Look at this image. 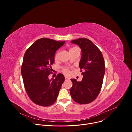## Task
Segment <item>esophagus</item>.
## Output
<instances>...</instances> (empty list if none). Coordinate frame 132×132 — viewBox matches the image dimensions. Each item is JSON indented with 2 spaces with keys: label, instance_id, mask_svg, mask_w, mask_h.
Returning <instances> with one entry per match:
<instances>
[{
  "label": "esophagus",
  "instance_id": "1",
  "mask_svg": "<svg viewBox=\"0 0 132 132\" xmlns=\"http://www.w3.org/2000/svg\"><path fill=\"white\" fill-rule=\"evenodd\" d=\"M65 80H66V81H67V80H69V79H70V78H68V77H65Z\"/></svg>",
  "mask_w": 132,
  "mask_h": 132
}]
</instances>
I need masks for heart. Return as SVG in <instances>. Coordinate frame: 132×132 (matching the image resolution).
<instances>
[{"label": "heart", "instance_id": "heart-1", "mask_svg": "<svg viewBox=\"0 0 132 132\" xmlns=\"http://www.w3.org/2000/svg\"><path fill=\"white\" fill-rule=\"evenodd\" d=\"M58 54H59V53H57L56 54L55 56V59H57V56H58ZM62 71H63V72L65 75H69V74L70 73L69 69V68L67 67H64V68H63V69H62Z\"/></svg>", "mask_w": 132, "mask_h": 132}]
</instances>
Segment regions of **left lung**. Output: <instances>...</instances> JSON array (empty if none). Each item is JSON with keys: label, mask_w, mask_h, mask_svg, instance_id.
Here are the masks:
<instances>
[{"label": "left lung", "mask_w": 132, "mask_h": 132, "mask_svg": "<svg viewBox=\"0 0 132 132\" xmlns=\"http://www.w3.org/2000/svg\"><path fill=\"white\" fill-rule=\"evenodd\" d=\"M71 42L81 50L79 66L84 72L81 73L83 78L81 81L71 79L72 86L70 93L76 102L88 104L96 99L101 89L105 71L104 59L100 50L88 39L80 38Z\"/></svg>", "instance_id": "obj_1"}]
</instances>
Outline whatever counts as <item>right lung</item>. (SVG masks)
Masks as SVG:
<instances>
[{"label": "right lung", "instance_id": "add662e5", "mask_svg": "<svg viewBox=\"0 0 132 132\" xmlns=\"http://www.w3.org/2000/svg\"><path fill=\"white\" fill-rule=\"evenodd\" d=\"M65 41L41 38L36 40L26 51L21 67L24 88L30 99L42 106L53 104L57 99L65 80L64 76L58 73L55 79L49 80L48 76L54 63L56 51Z\"/></svg>", "mask_w": 132, "mask_h": 132}]
</instances>
